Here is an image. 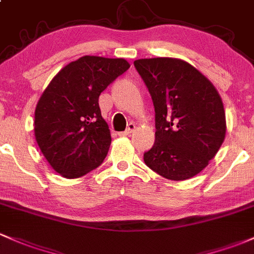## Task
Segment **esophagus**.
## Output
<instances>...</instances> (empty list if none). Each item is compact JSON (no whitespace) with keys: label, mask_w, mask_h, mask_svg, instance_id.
Returning <instances> with one entry per match:
<instances>
[{"label":"esophagus","mask_w":254,"mask_h":254,"mask_svg":"<svg viewBox=\"0 0 254 254\" xmlns=\"http://www.w3.org/2000/svg\"><path fill=\"white\" fill-rule=\"evenodd\" d=\"M135 129V125L134 124H129L128 125V128L125 132H120L119 135H121V137H128V135L130 134V133L133 132V130Z\"/></svg>","instance_id":"obj_1"}]
</instances>
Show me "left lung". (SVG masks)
Returning <instances> with one entry per match:
<instances>
[{"instance_id":"obj_1","label":"left lung","mask_w":254,"mask_h":254,"mask_svg":"<svg viewBox=\"0 0 254 254\" xmlns=\"http://www.w3.org/2000/svg\"><path fill=\"white\" fill-rule=\"evenodd\" d=\"M134 66L155 106V143L144 162L166 179L192 178L225 139L222 98L202 72L182 59H138Z\"/></svg>"}]
</instances>
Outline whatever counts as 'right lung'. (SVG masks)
Wrapping results in <instances>:
<instances>
[{"mask_svg":"<svg viewBox=\"0 0 254 254\" xmlns=\"http://www.w3.org/2000/svg\"><path fill=\"white\" fill-rule=\"evenodd\" d=\"M129 66L122 58L81 57L65 65L41 94L35 110V138L62 177L80 178L104 161L111 135L98 99Z\"/></svg>","mask_w":254,"mask_h":254,"instance_id":"right-lung-1","label":"right lung"}]
</instances>
